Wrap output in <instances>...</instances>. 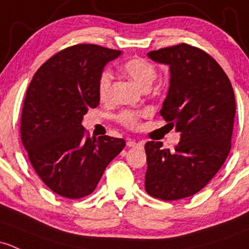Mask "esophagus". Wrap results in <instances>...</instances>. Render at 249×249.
Wrapping results in <instances>:
<instances>
[{
	"mask_svg": "<svg viewBox=\"0 0 249 249\" xmlns=\"http://www.w3.org/2000/svg\"><path fill=\"white\" fill-rule=\"evenodd\" d=\"M127 146H130V148H135V146H140V148H143V145H144V142H142V141H135V140H129L127 141Z\"/></svg>",
	"mask_w": 249,
	"mask_h": 249,
	"instance_id": "esophagus-1",
	"label": "esophagus"
}]
</instances>
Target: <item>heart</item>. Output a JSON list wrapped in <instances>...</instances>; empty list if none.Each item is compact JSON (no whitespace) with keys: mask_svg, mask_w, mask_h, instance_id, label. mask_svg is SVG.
Segmentation results:
<instances>
[{"mask_svg":"<svg viewBox=\"0 0 249 249\" xmlns=\"http://www.w3.org/2000/svg\"><path fill=\"white\" fill-rule=\"evenodd\" d=\"M122 70L130 78H132L138 86L148 89L158 76V69L155 64L142 57H133L123 63ZM113 75L108 69H103L96 81V91L101 101H107L111 96ZM149 116L148 109H123L116 114L114 119L118 124L129 130H136L140 127L141 120Z\"/></svg>","mask_w":249,"mask_h":249,"instance_id":"obj_1","label":"heart"}]
</instances>
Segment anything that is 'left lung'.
Returning a JSON list of instances; mask_svg holds the SVG:
<instances>
[{"label": "left lung", "mask_w": 249, "mask_h": 249, "mask_svg": "<svg viewBox=\"0 0 249 249\" xmlns=\"http://www.w3.org/2000/svg\"><path fill=\"white\" fill-rule=\"evenodd\" d=\"M148 56L171 69L160 113L180 132V142L173 150L162 142L145 143V191L158 199H182L205 187L228 158L234 90L221 65L199 48L181 43Z\"/></svg>", "instance_id": "obj_1"}]
</instances>
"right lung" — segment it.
<instances>
[{
  "label": "right lung",
  "instance_id": "add662e5",
  "mask_svg": "<svg viewBox=\"0 0 249 249\" xmlns=\"http://www.w3.org/2000/svg\"><path fill=\"white\" fill-rule=\"evenodd\" d=\"M119 50L77 44L57 52L35 74L21 113V141L44 184L58 196L90 195L105 169L125 146L123 138H90L81 125L98 107L96 81Z\"/></svg>",
  "mask_w": 249,
  "mask_h": 249
}]
</instances>
